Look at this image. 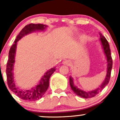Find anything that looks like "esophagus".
I'll return each mask as SVG.
<instances>
[{
    "mask_svg": "<svg viewBox=\"0 0 120 120\" xmlns=\"http://www.w3.org/2000/svg\"><path fill=\"white\" fill-rule=\"evenodd\" d=\"M63 64L65 65H71V61L69 60H65L63 61Z\"/></svg>",
    "mask_w": 120,
    "mask_h": 120,
    "instance_id": "34e87169",
    "label": "esophagus"
}]
</instances>
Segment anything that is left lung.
<instances>
[{
    "instance_id": "1",
    "label": "left lung",
    "mask_w": 120,
    "mask_h": 120,
    "mask_svg": "<svg viewBox=\"0 0 120 120\" xmlns=\"http://www.w3.org/2000/svg\"><path fill=\"white\" fill-rule=\"evenodd\" d=\"M100 35V41L101 42V44L102 45V47L104 51V53L106 56V59H107V74H106L105 78L103 82L101 84L99 87L97 89H95L93 91H85L82 90L78 88L77 87L75 86L74 85L73 82V79L71 77H69V83L70 86L71 87V89L77 95L81 96V97L83 98H91L95 96L96 95L98 94L101 91V90L104 89L105 87L108 85L110 77H111V70L112 68V56H111V49L109 48V45L106 39V38L99 33Z\"/></svg>"
}]
</instances>
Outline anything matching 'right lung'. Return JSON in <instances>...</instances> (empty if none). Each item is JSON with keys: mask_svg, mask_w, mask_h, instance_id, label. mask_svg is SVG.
I'll use <instances>...</instances> for the list:
<instances>
[{"mask_svg": "<svg viewBox=\"0 0 120 120\" xmlns=\"http://www.w3.org/2000/svg\"><path fill=\"white\" fill-rule=\"evenodd\" d=\"M47 26L40 24H30L25 26L16 37L15 43L11 47L9 51V57L7 64L6 73L7 83L9 89L17 95L21 99L26 101H35L41 99L44 95L49 86V79L51 75L55 71V67L49 70L41 78L39 83L28 90H21L15 85L13 77V67L15 62V57L17 42L27 34L38 30H44Z\"/></svg>", "mask_w": 120, "mask_h": 120, "instance_id": "obj_1", "label": "right lung"}]
</instances>
